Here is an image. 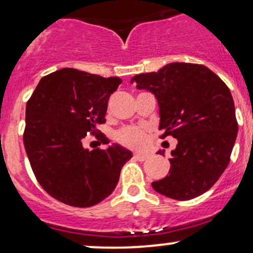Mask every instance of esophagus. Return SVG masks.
<instances>
[{
  "label": "esophagus",
  "instance_id": "esophagus-1",
  "mask_svg": "<svg viewBox=\"0 0 253 253\" xmlns=\"http://www.w3.org/2000/svg\"><path fill=\"white\" fill-rule=\"evenodd\" d=\"M133 157H134V158L136 159V161H139V162H144L145 159H147V156L146 153H139V152H135L134 155H133Z\"/></svg>",
  "mask_w": 253,
  "mask_h": 253
}]
</instances>
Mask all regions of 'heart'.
<instances>
[{
  "label": "heart",
  "mask_w": 253,
  "mask_h": 253,
  "mask_svg": "<svg viewBox=\"0 0 253 253\" xmlns=\"http://www.w3.org/2000/svg\"><path fill=\"white\" fill-rule=\"evenodd\" d=\"M115 139L121 145L130 149H141L147 140V128L139 126H127L118 130Z\"/></svg>",
  "instance_id": "obj_1"
}]
</instances>
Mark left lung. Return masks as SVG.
Returning <instances> with one entry per match:
<instances>
[{
	"label": "left lung",
	"mask_w": 253,
	"mask_h": 253,
	"mask_svg": "<svg viewBox=\"0 0 253 253\" xmlns=\"http://www.w3.org/2000/svg\"><path fill=\"white\" fill-rule=\"evenodd\" d=\"M134 81L158 100L161 138L178 140L169 175L153 182V189L181 201L202 195L227 168L236 143L238 123L228 86L207 66L191 63L168 64Z\"/></svg>",
	"instance_id": "8db88e82"
}]
</instances>
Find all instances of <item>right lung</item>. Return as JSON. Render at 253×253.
<instances>
[{"label":"right lung","mask_w":253,"mask_h":253,"mask_svg":"<svg viewBox=\"0 0 253 253\" xmlns=\"http://www.w3.org/2000/svg\"><path fill=\"white\" fill-rule=\"evenodd\" d=\"M121 78L62 69L43 76L26 104L24 145L37 181L72 207H91L113 193L132 153L114 145L83 149L86 134L109 144L96 129L106 123L110 95Z\"/></svg>","instance_id":"obj_1"}]
</instances>
